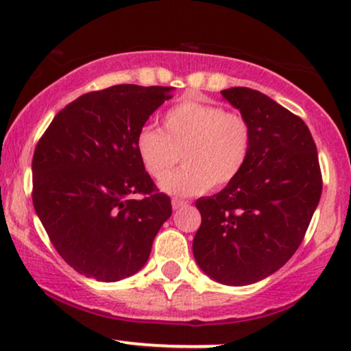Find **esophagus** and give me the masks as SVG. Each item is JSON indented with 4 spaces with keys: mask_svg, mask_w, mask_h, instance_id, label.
Returning <instances> with one entry per match:
<instances>
[{
    "mask_svg": "<svg viewBox=\"0 0 351 351\" xmlns=\"http://www.w3.org/2000/svg\"><path fill=\"white\" fill-rule=\"evenodd\" d=\"M171 206H173V209L184 208V206H188V201H184V199H178V198H173V199H171Z\"/></svg>",
    "mask_w": 351,
    "mask_h": 351,
    "instance_id": "1",
    "label": "esophagus"
}]
</instances>
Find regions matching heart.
<instances>
[{"mask_svg": "<svg viewBox=\"0 0 351 351\" xmlns=\"http://www.w3.org/2000/svg\"><path fill=\"white\" fill-rule=\"evenodd\" d=\"M135 148L145 171L162 180L179 161L185 167L162 181L176 196H195L209 188H224L243 173L252 148V128L237 112L216 104L184 99L163 115V132L143 127Z\"/></svg>", "mask_w": 351, "mask_h": 351, "instance_id": "heart-1", "label": "heart"}]
</instances>
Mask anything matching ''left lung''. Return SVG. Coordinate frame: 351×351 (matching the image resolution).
<instances>
[{"label": "left lung", "instance_id": "left-lung-1", "mask_svg": "<svg viewBox=\"0 0 351 351\" xmlns=\"http://www.w3.org/2000/svg\"><path fill=\"white\" fill-rule=\"evenodd\" d=\"M252 128L247 165L215 196L199 198L193 254L226 285L263 280L299 249L322 195V171L308 127L259 90L221 92Z\"/></svg>", "mask_w": 351, "mask_h": 351}]
</instances>
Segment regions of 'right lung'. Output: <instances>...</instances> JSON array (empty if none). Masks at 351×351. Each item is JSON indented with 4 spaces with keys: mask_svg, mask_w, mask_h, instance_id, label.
<instances>
[{
    "mask_svg": "<svg viewBox=\"0 0 351 351\" xmlns=\"http://www.w3.org/2000/svg\"><path fill=\"white\" fill-rule=\"evenodd\" d=\"M170 92L135 84L88 92L67 104L36 145L34 209L59 256L82 276L117 282L140 271L171 216V199L135 148Z\"/></svg>",
    "mask_w": 351,
    "mask_h": 351,
    "instance_id": "right-lung-1",
    "label": "right lung"
}]
</instances>
